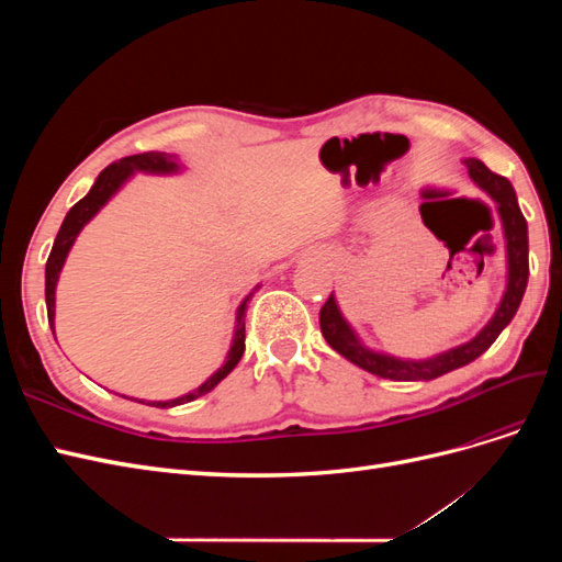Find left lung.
Listing matches in <instances>:
<instances>
[{"instance_id": "left-lung-1", "label": "left lung", "mask_w": 562, "mask_h": 562, "mask_svg": "<svg viewBox=\"0 0 562 562\" xmlns=\"http://www.w3.org/2000/svg\"><path fill=\"white\" fill-rule=\"evenodd\" d=\"M464 164L469 168V178L473 180V184L495 201L499 220H502V232H504V244H506L504 295L492 318L471 339H467V342L440 351L436 356H429V359H401V356H394V353L370 349L359 337V333L353 330L351 323L345 318V314L339 312L335 293H330L328 302L323 304L321 316H318L323 337H326V342L339 356H345L347 361L372 372V375L394 380V382H419V380H436L440 375H446V372L462 368L479 359L483 351H487L490 345L495 342L499 333L508 326V323H512V318L520 307V300L527 288V277H530V265H527V223L520 213L516 190L504 176L492 173L483 161L469 157L464 159Z\"/></svg>"}]
</instances>
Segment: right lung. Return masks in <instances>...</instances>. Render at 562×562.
I'll use <instances>...</instances> for the list:
<instances>
[{
	"mask_svg": "<svg viewBox=\"0 0 562 562\" xmlns=\"http://www.w3.org/2000/svg\"><path fill=\"white\" fill-rule=\"evenodd\" d=\"M184 171V166L178 161L176 155H166V151H145V155H133L126 157L122 161H116L112 166H108L103 173H100L93 182V187L89 190V194L79 199L75 206L67 211L63 225L58 229V236L54 241V248H50V255L46 260V312H48V326L54 330L56 326V285L60 279L63 265L67 260V252L72 250L79 232L87 227L91 220L100 213V209L122 190V187L135 176V173H147V176H178ZM260 283L252 288V291L241 300L239 307H236V318H234V335H232V345L229 351L225 356V363L220 366L213 375L199 384L196 389L187 391V394L171 398V401H145V398H128L135 403L143 405H151V407H176L182 403H190L203 394H209L220 382H223L229 372L236 368V363L241 361L244 349H246V307L252 297V293L258 291ZM56 335V330H54ZM126 398V396H124Z\"/></svg>",
	"mask_w": 562,
	"mask_h": 562,
	"instance_id": "add662e5",
	"label": "right lung"
}]
</instances>
